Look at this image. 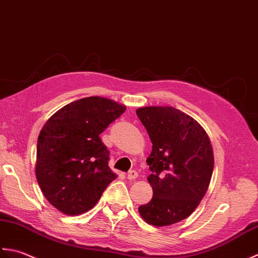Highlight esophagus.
<instances>
[{
	"instance_id": "esophagus-1",
	"label": "esophagus",
	"mask_w": 258,
	"mask_h": 258,
	"mask_svg": "<svg viewBox=\"0 0 258 258\" xmlns=\"http://www.w3.org/2000/svg\"><path fill=\"white\" fill-rule=\"evenodd\" d=\"M137 177H138V172L135 171V170H130L128 172V175H127V178L129 180H134V179H136Z\"/></svg>"
}]
</instances>
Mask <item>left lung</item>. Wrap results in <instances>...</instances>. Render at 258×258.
Listing matches in <instances>:
<instances>
[{"instance_id": "1", "label": "left lung", "mask_w": 258, "mask_h": 258, "mask_svg": "<svg viewBox=\"0 0 258 258\" xmlns=\"http://www.w3.org/2000/svg\"><path fill=\"white\" fill-rule=\"evenodd\" d=\"M137 115L152 143L147 158L154 196L138 210L145 222L164 227L187 218L206 194L214 152L206 131L173 107H143Z\"/></svg>"}]
</instances>
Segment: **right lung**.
Here are the masks:
<instances>
[{
    "label": "right lung",
    "mask_w": 258,
    "mask_h": 258,
    "mask_svg": "<svg viewBox=\"0 0 258 258\" xmlns=\"http://www.w3.org/2000/svg\"><path fill=\"white\" fill-rule=\"evenodd\" d=\"M125 106L88 97L51 115L40 131L35 176L48 202L61 213L88 212L117 175L108 166L110 151L100 139Z\"/></svg>",
    "instance_id": "obj_1"
}]
</instances>
